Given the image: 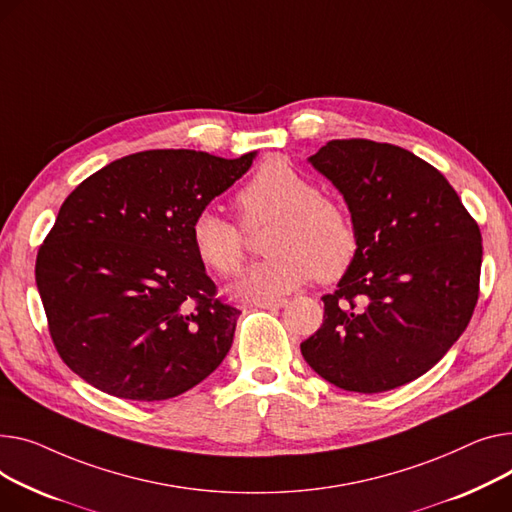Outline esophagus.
Here are the masks:
<instances>
[{
    "instance_id": "esophagus-1",
    "label": "esophagus",
    "mask_w": 512,
    "mask_h": 512,
    "mask_svg": "<svg viewBox=\"0 0 512 512\" xmlns=\"http://www.w3.org/2000/svg\"><path fill=\"white\" fill-rule=\"evenodd\" d=\"M286 298H278V300H261V302H255L257 309H263V311H278L282 309V306H286Z\"/></svg>"
}]
</instances>
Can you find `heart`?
<instances>
[{"label":"heart","instance_id":"b5f03b06","mask_svg":"<svg viewBox=\"0 0 512 512\" xmlns=\"http://www.w3.org/2000/svg\"><path fill=\"white\" fill-rule=\"evenodd\" d=\"M236 203L247 230L274 222L265 236V253L271 257L238 280V296L261 302L290 294L315 276L335 282L356 261L360 238L350 210L323 195L286 160H265L238 191ZM243 226L214 210H201L189 228L199 263L220 278L236 276L247 259Z\"/></svg>","mask_w":512,"mask_h":512}]
</instances>
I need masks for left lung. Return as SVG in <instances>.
I'll use <instances>...</instances> for the list:
<instances>
[{"label":"left lung","mask_w":512,"mask_h":512,"mask_svg":"<svg viewBox=\"0 0 512 512\" xmlns=\"http://www.w3.org/2000/svg\"><path fill=\"white\" fill-rule=\"evenodd\" d=\"M309 160L342 191L360 247L323 296V325L300 352L339 389L401 387L445 356L473 315L480 226L449 181L410 150L331 140Z\"/></svg>","instance_id":"8db88e82"}]
</instances>
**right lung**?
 <instances>
[{
	"label": "right lung",
	"mask_w": 512,
	"mask_h": 512,
	"mask_svg": "<svg viewBox=\"0 0 512 512\" xmlns=\"http://www.w3.org/2000/svg\"><path fill=\"white\" fill-rule=\"evenodd\" d=\"M253 156L146 150L67 195L34 278L53 346L78 377L113 397L162 401L220 366L241 311L218 298L189 228Z\"/></svg>",
	"instance_id": "obj_1"
}]
</instances>
